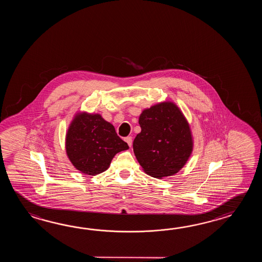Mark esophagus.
Segmentation results:
<instances>
[{
  "instance_id": "1",
  "label": "esophagus",
  "mask_w": 262,
  "mask_h": 262,
  "mask_svg": "<svg viewBox=\"0 0 262 262\" xmlns=\"http://www.w3.org/2000/svg\"><path fill=\"white\" fill-rule=\"evenodd\" d=\"M124 140H125V142L129 145V147L132 146V137H127V138L124 139Z\"/></svg>"
}]
</instances>
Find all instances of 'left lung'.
Segmentation results:
<instances>
[{
  "mask_svg": "<svg viewBox=\"0 0 262 262\" xmlns=\"http://www.w3.org/2000/svg\"><path fill=\"white\" fill-rule=\"evenodd\" d=\"M141 132L134 139V154L145 172L162 179L178 172L193 150L189 124L178 106L163 102L144 110Z\"/></svg>",
  "mask_w": 262,
  "mask_h": 262,
  "instance_id": "1",
  "label": "left lung"
}]
</instances>
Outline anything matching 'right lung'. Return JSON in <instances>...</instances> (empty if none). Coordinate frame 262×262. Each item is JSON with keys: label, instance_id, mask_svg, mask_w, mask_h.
Masks as SVG:
<instances>
[{"label": "right lung", "instance_id": "1", "mask_svg": "<svg viewBox=\"0 0 262 262\" xmlns=\"http://www.w3.org/2000/svg\"><path fill=\"white\" fill-rule=\"evenodd\" d=\"M128 148L114 126L100 114H77L67 131V156L73 166L84 174L95 176L104 172L115 155Z\"/></svg>", "mask_w": 262, "mask_h": 262}]
</instances>
